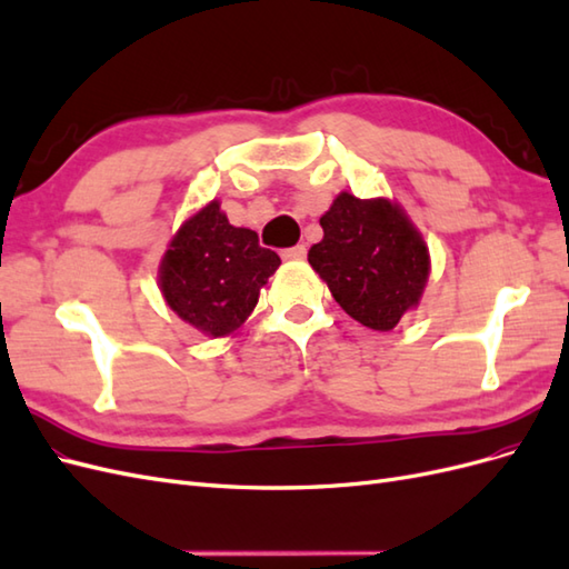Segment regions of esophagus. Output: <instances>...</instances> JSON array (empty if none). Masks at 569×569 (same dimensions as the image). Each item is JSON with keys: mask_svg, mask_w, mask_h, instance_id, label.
Wrapping results in <instances>:
<instances>
[{"mask_svg": "<svg viewBox=\"0 0 569 569\" xmlns=\"http://www.w3.org/2000/svg\"><path fill=\"white\" fill-rule=\"evenodd\" d=\"M282 258H284V261H303V258H306V247L297 244V247H291V249H284Z\"/></svg>", "mask_w": 569, "mask_h": 569, "instance_id": "1", "label": "esophagus"}]
</instances>
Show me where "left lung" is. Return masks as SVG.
I'll list each match as a JSON object with an SVG mask.
<instances>
[{"label": "left lung", "instance_id": "left-lung-1", "mask_svg": "<svg viewBox=\"0 0 569 569\" xmlns=\"http://www.w3.org/2000/svg\"><path fill=\"white\" fill-rule=\"evenodd\" d=\"M320 226L325 234L308 251V263L353 320L389 332L418 308L429 249L399 203L341 192Z\"/></svg>", "mask_w": 569, "mask_h": 569}]
</instances>
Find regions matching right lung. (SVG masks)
<instances>
[{"instance_id": "add662e5", "label": "right lung", "mask_w": 569, "mask_h": 569, "mask_svg": "<svg viewBox=\"0 0 569 569\" xmlns=\"http://www.w3.org/2000/svg\"><path fill=\"white\" fill-rule=\"evenodd\" d=\"M280 256L258 234L230 226L213 199L173 234L159 266V287L170 311L206 337L234 335L258 303Z\"/></svg>"}]
</instances>
